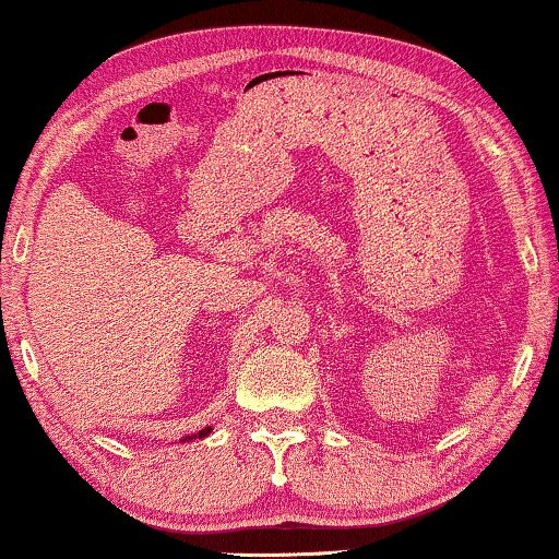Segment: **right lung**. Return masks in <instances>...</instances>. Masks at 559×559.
Here are the masks:
<instances>
[{
  "label": "right lung",
  "mask_w": 559,
  "mask_h": 559,
  "mask_svg": "<svg viewBox=\"0 0 559 559\" xmlns=\"http://www.w3.org/2000/svg\"><path fill=\"white\" fill-rule=\"evenodd\" d=\"M210 431H213V429H210V426H207V429H202V431H200V433H192V437H185V439H182V441H192V439H202V437H207V433H210Z\"/></svg>",
  "instance_id": "add662e5"
}]
</instances>
